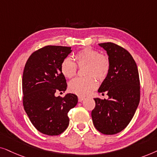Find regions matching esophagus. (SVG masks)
Here are the masks:
<instances>
[{"label":"esophagus","instance_id":"1","mask_svg":"<svg viewBox=\"0 0 157 157\" xmlns=\"http://www.w3.org/2000/svg\"><path fill=\"white\" fill-rule=\"evenodd\" d=\"M84 99H85V97H82V96H78V101L79 102H82Z\"/></svg>","mask_w":157,"mask_h":157}]
</instances>
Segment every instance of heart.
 Masks as SVG:
<instances>
[{
    "mask_svg": "<svg viewBox=\"0 0 157 157\" xmlns=\"http://www.w3.org/2000/svg\"><path fill=\"white\" fill-rule=\"evenodd\" d=\"M79 67L86 66L85 74L86 77L77 78L69 85L72 93L80 96L90 94L98 86L93 77L102 81L105 78L110 70V62L105 56L100 55V52L91 48H84L75 56ZM77 65L70 58L67 57L61 64V71L64 77L72 78L77 73Z\"/></svg>",
    "mask_w": 157,
    "mask_h": 157,
    "instance_id": "b5f03b06",
    "label": "heart"
}]
</instances>
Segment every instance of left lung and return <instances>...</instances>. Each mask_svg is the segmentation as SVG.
<instances>
[{"label":"left lung","instance_id":"1","mask_svg":"<svg viewBox=\"0 0 157 157\" xmlns=\"http://www.w3.org/2000/svg\"><path fill=\"white\" fill-rule=\"evenodd\" d=\"M107 52L110 70L98 93L107 92L108 100L95 98L93 122L98 131L113 135L123 131L134 116L140 101L137 65L129 52L111 42L99 44Z\"/></svg>","mask_w":157,"mask_h":157}]
</instances>
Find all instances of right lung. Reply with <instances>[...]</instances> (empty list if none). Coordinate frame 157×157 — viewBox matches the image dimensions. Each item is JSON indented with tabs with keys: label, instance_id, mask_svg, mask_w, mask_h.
<instances>
[{
	"label": "right lung",
	"instance_id": "add662e5",
	"mask_svg": "<svg viewBox=\"0 0 157 157\" xmlns=\"http://www.w3.org/2000/svg\"><path fill=\"white\" fill-rule=\"evenodd\" d=\"M71 47L46 46L34 52L27 60L22 79L23 104L31 124L39 132L57 136L67 128V113L77 104V96L67 93L56 97V92L67 90L66 79L61 71L64 59Z\"/></svg>",
	"mask_w": 157,
	"mask_h": 157
}]
</instances>
